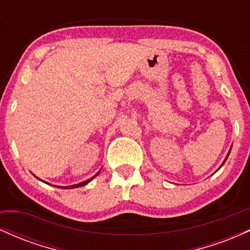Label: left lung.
I'll return each instance as SVG.
<instances>
[{"label":"left lung","mask_w":250,"mask_h":250,"mask_svg":"<svg viewBox=\"0 0 250 250\" xmlns=\"http://www.w3.org/2000/svg\"><path fill=\"white\" fill-rule=\"evenodd\" d=\"M230 150H231V148H230ZM230 150H229V151H228V154H227V156H226V159H225V161H223V163H225V162H226V160H227V159H228L229 154H230ZM223 163H222V165H221V167H222V166H223ZM221 167H220V168H221Z\"/></svg>","instance_id":"8db88e82"}]
</instances>
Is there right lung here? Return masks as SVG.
<instances>
[{"label":"right lung","instance_id":"right-lung-1","mask_svg":"<svg viewBox=\"0 0 250 250\" xmlns=\"http://www.w3.org/2000/svg\"><path fill=\"white\" fill-rule=\"evenodd\" d=\"M100 171H101V169H100L99 171H97V173L94 175L93 177H90V179H88V180H85V181H83V182H80V183H77V185H73V186H68V187H60V188H67V189H73V188H79V187H83V186H85V185H88L89 182H90L91 180L94 179V177H96L97 175L100 174ZM37 179H39V177H37ZM40 180V179H39ZM40 181H42V180H40ZM43 182H44V181H43ZM44 183H48V182H44ZM48 185H49V183H48Z\"/></svg>","mask_w":250,"mask_h":250}]
</instances>
